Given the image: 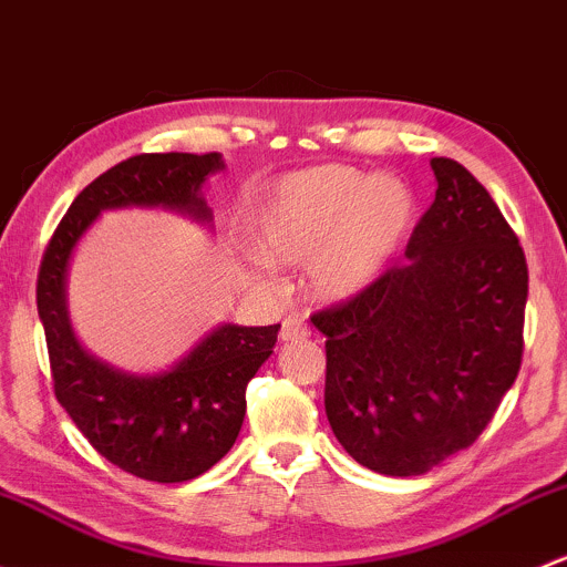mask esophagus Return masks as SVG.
I'll return each mask as SVG.
<instances>
[{
  "mask_svg": "<svg viewBox=\"0 0 567 567\" xmlns=\"http://www.w3.org/2000/svg\"><path fill=\"white\" fill-rule=\"evenodd\" d=\"M279 337H282L285 342H290V339H303V337H309V326L303 323L299 315H290V318L282 320Z\"/></svg>",
  "mask_w": 567,
  "mask_h": 567,
  "instance_id": "1",
  "label": "esophagus"
}]
</instances>
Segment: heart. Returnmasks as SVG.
Segmentation results:
<instances>
[{
  "label": "heart",
  "instance_id": "b5f03b06",
  "mask_svg": "<svg viewBox=\"0 0 567 567\" xmlns=\"http://www.w3.org/2000/svg\"><path fill=\"white\" fill-rule=\"evenodd\" d=\"M413 219L415 195L402 178L320 165L268 189L255 214V241L271 264H307L318 299L344 301L378 282Z\"/></svg>",
  "mask_w": 567,
  "mask_h": 567
}]
</instances>
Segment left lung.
Wrapping results in <instances>:
<instances>
[{"label": "left lung", "mask_w": 567, "mask_h": 567, "mask_svg": "<svg viewBox=\"0 0 567 567\" xmlns=\"http://www.w3.org/2000/svg\"><path fill=\"white\" fill-rule=\"evenodd\" d=\"M437 193L402 264L312 315L326 333V415L355 462L424 475L470 449L522 367L527 260L484 184L432 159Z\"/></svg>", "instance_id": "1"}]
</instances>
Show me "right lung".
Returning <instances> with one entry per match:
<instances>
[{
    "instance_id": "1",
    "label": "right lung",
    "mask_w": 567,
    "mask_h": 567,
    "mask_svg": "<svg viewBox=\"0 0 567 567\" xmlns=\"http://www.w3.org/2000/svg\"><path fill=\"white\" fill-rule=\"evenodd\" d=\"M223 154H138L94 178L48 244L38 277L53 393L100 456L157 484L198 478L234 449L247 413V383L277 344V326L223 323L174 367L133 374L89 353L68 309V271L94 219L111 208H168L212 228L204 198Z\"/></svg>"
}]
</instances>
